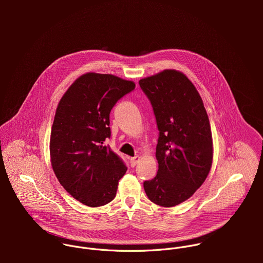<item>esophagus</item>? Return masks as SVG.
Here are the masks:
<instances>
[{
	"label": "esophagus",
	"mask_w": 263,
	"mask_h": 263,
	"mask_svg": "<svg viewBox=\"0 0 263 263\" xmlns=\"http://www.w3.org/2000/svg\"><path fill=\"white\" fill-rule=\"evenodd\" d=\"M139 159H140V156H138V155H136V156L132 157V158L130 159V163H131V166H132V167H134V166H135V165L138 163Z\"/></svg>",
	"instance_id": "1"
}]
</instances>
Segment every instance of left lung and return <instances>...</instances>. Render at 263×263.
<instances>
[{
    "mask_svg": "<svg viewBox=\"0 0 263 263\" xmlns=\"http://www.w3.org/2000/svg\"><path fill=\"white\" fill-rule=\"evenodd\" d=\"M151 101L159 130L158 172L143 182L147 198L162 207L190 199L212 165L213 143L202 98L182 71L164 69L139 80Z\"/></svg>",
    "mask_w": 263,
    "mask_h": 263,
    "instance_id": "8db88e82",
    "label": "left lung"
}]
</instances>
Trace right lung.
<instances>
[{
    "instance_id": "add662e5",
    "label": "right lung",
    "mask_w": 263,
    "mask_h": 263,
    "mask_svg": "<svg viewBox=\"0 0 263 263\" xmlns=\"http://www.w3.org/2000/svg\"><path fill=\"white\" fill-rule=\"evenodd\" d=\"M134 88L133 81L115 74L86 72L58 103L50 138L52 167L63 189L86 206L114 200L127 172L105 140L111 135L112 107Z\"/></svg>"
}]
</instances>
